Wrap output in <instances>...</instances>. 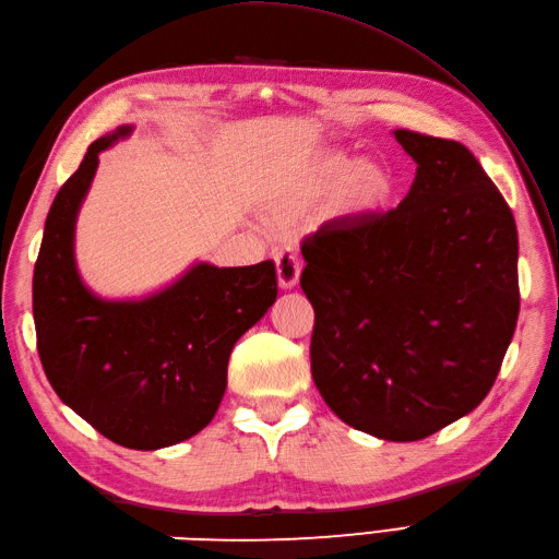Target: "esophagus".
Here are the masks:
<instances>
[{
  "label": "esophagus",
  "mask_w": 559,
  "mask_h": 559,
  "mask_svg": "<svg viewBox=\"0 0 559 559\" xmlns=\"http://www.w3.org/2000/svg\"><path fill=\"white\" fill-rule=\"evenodd\" d=\"M273 261H276V276H278V286L283 290H290L298 286L300 281V271H302V264H300V257L290 252V249H281V252L273 254Z\"/></svg>",
  "instance_id": "34e87169"
}]
</instances>
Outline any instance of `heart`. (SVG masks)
<instances>
[{
  "label": "heart",
  "instance_id": "b5f03b06",
  "mask_svg": "<svg viewBox=\"0 0 559 559\" xmlns=\"http://www.w3.org/2000/svg\"><path fill=\"white\" fill-rule=\"evenodd\" d=\"M391 175L382 165L358 160L348 168L346 158L331 156L314 163L295 180L281 199V213L293 216L334 194V206L346 216H370L391 197Z\"/></svg>",
  "mask_w": 559,
  "mask_h": 559
}]
</instances>
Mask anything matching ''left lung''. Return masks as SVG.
<instances>
[{
  "label": "left lung",
  "mask_w": 559,
  "mask_h": 559,
  "mask_svg": "<svg viewBox=\"0 0 559 559\" xmlns=\"http://www.w3.org/2000/svg\"><path fill=\"white\" fill-rule=\"evenodd\" d=\"M418 163L396 209L341 216L302 242L312 377L355 430L415 442L471 413L519 317L512 209L459 141L396 129Z\"/></svg>",
  "instance_id": "1"
}]
</instances>
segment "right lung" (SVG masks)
<instances>
[{"mask_svg":"<svg viewBox=\"0 0 559 559\" xmlns=\"http://www.w3.org/2000/svg\"><path fill=\"white\" fill-rule=\"evenodd\" d=\"M93 141L59 189L33 271V319L43 370L57 396L127 449L185 442L211 423L228 384L230 350L278 295L276 266L197 264L139 302L93 295L74 264V223L98 153L127 136Z\"/></svg>","mask_w":559,"mask_h":559,"instance_id":"1","label":"right lung"}]
</instances>
